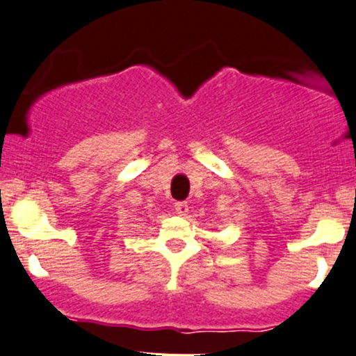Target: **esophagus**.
Returning <instances> with one entry per match:
<instances>
[{
    "instance_id": "obj_1",
    "label": "esophagus",
    "mask_w": 356,
    "mask_h": 356,
    "mask_svg": "<svg viewBox=\"0 0 356 356\" xmlns=\"http://www.w3.org/2000/svg\"><path fill=\"white\" fill-rule=\"evenodd\" d=\"M175 211H177L179 216H184L188 212V202L186 201H177V202H175Z\"/></svg>"
}]
</instances>
